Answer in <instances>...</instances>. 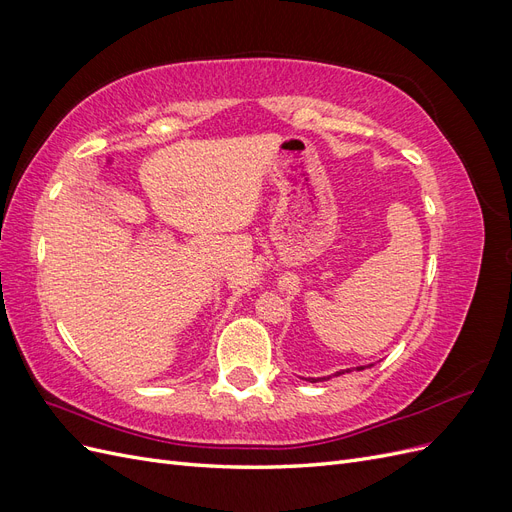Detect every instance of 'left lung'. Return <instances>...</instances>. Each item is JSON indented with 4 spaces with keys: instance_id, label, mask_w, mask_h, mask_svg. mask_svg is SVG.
I'll return each instance as SVG.
<instances>
[{
    "instance_id": "8db88e82",
    "label": "left lung",
    "mask_w": 512,
    "mask_h": 512,
    "mask_svg": "<svg viewBox=\"0 0 512 512\" xmlns=\"http://www.w3.org/2000/svg\"><path fill=\"white\" fill-rule=\"evenodd\" d=\"M369 367H371V365H369ZM361 369H365V367H363V365H359V367H356V371H361ZM350 371H352V369H342V371H337V374H335V376H342V374H350ZM320 380H324V378H320ZM309 382H318V380H316V378H309Z\"/></svg>"
}]
</instances>
